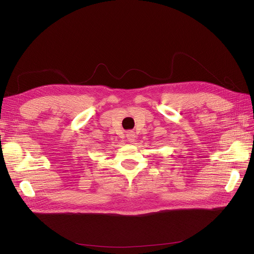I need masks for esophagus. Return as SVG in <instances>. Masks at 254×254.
Returning <instances> with one entry per match:
<instances>
[{
  "label": "esophagus",
  "mask_w": 254,
  "mask_h": 254,
  "mask_svg": "<svg viewBox=\"0 0 254 254\" xmlns=\"http://www.w3.org/2000/svg\"><path fill=\"white\" fill-rule=\"evenodd\" d=\"M127 140H128L130 143L134 142V141H135V134H134V132H132V131L127 132Z\"/></svg>",
  "instance_id": "1"
}]
</instances>
